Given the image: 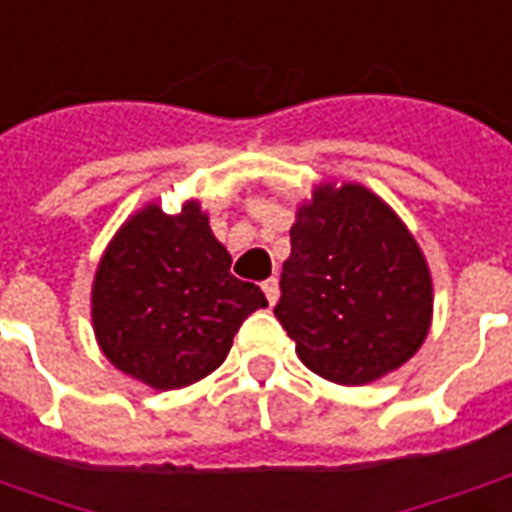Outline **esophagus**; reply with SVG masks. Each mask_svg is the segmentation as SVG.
<instances>
[{
    "mask_svg": "<svg viewBox=\"0 0 512 512\" xmlns=\"http://www.w3.org/2000/svg\"><path fill=\"white\" fill-rule=\"evenodd\" d=\"M263 293H266L268 304H277V299H279V279L277 277H268L266 282H263Z\"/></svg>",
    "mask_w": 512,
    "mask_h": 512,
    "instance_id": "34e87169",
    "label": "esophagus"
}]
</instances>
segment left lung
<instances>
[{"label":"left lung","mask_w":512,"mask_h":512,"mask_svg":"<svg viewBox=\"0 0 512 512\" xmlns=\"http://www.w3.org/2000/svg\"><path fill=\"white\" fill-rule=\"evenodd\" d=\"M277 321L312 373L365 386L417 354L433 321L428 260L362 183H318L296 211Z\"/></svg>","instance_id":"obj_1"}]
</instances>
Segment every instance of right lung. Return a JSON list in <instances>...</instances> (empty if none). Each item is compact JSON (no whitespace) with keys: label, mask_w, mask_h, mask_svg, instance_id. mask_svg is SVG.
<instances>
[{"label":"right lung","mask_w":512,"mask_h":512,"mask_svg":"<svg viewBox=\"0 0 512 512\" xmlns=\"http://www.w3.org/2000/svg\"><path fill=\"white\" fill-rule=\"evenodd\" d=\"M200 200L180 213L147 202L120 224L98 260L90 293L95 343L126 376L183 389L222 365L263 290L230 274Z\"/></svg>","instance_id":"add662e5"}]
</instances>
